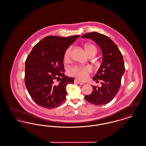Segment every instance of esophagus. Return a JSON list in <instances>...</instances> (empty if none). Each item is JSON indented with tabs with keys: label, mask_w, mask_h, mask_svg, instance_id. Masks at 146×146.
I'll list each match as a JSON object with an SVG mask.
<instances>
[{
	"label": "esophagus",
	"mask_w": 146,
	"mask_h": 146,
	"mask_svg": "<svg viewBox=\"0 0 146 146\" xmlns=\"http://www.w3.org/2000/svg\"><path fill=\"white\" fill-rule=\"evenodd\" d=\"M74 83L78 84H80V85H83V84H84V83L82 82H80V81H79V80H76V79L74 80Z\"/></svg>",
	"instance_id": "1"
}]
</instances>
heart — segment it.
<instances>
[{"label":"heart","instance_id":"heart-1","mask_svg":"<svg viewBox=\"0 0 146 146\" xmlns=\"http://www.w3.org/2000/svg\"><path fill=\"white\" fill-rule=\"evenodd\" d=\"M84 48L87 54L89 56L95 55L97 52L96 48L91 44H86ZM72 52V48L70 47L67 49L64 54V60L68 62L70 60ZM92 71V67L89 66H74L70 70V74L72 76H76L80 80H85L89 76V74Z\"/></svg>","mask_w":146,"mask_h":146}]
</instances>
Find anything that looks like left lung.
Masks as SVG:
<instances>
[{
    "instance_id": "obj_1",
    "label": "left lung",
    "mask_w": 146,
    "mask_h": 146,
    "mask_svg": "<svg viewBox=\"0 0 146 146\" xmlns=\"http://www.w3.org/2000/svg\"><path fill=\"white\" fill-rule=\"evenodd\" d=\"M82 38L94 40L102 52V63L92 78L96 82L101 80L102 86H93V91L85 98L95 105L107 104L117 95L121 85V77L125 72L123 56L117 45L105 35L91 32L84 35Z\"/></svg>"
}]
</instances>
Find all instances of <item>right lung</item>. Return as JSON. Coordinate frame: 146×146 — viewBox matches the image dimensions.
I'll list each match as a JSON object with an SVG mask.
<instances>
[{
  "label": "right lung",
  "instance_id": "1",
  "mask_svg": "<svg viewBox=\"0 0 146 146\" xmlns=\"http://www.w3.org/2000/svg\"><path fill=\"white\" fill-rule=\"evenodd\" d=\"M79 36H48L32 50L25 62V81L31 97L36 104L51 109L66 100V86L74 83V79L62 73L64 71V54ZM59 78L62 79L60 83L55 84Z\"/></svg>",
  "mask_w": 146,
  "mask_h": 146
}]
</instances>
